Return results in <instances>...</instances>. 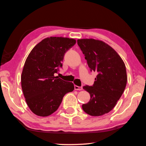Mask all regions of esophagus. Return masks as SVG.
<instances>
[{
  "instance_id": "obj_1",
  "label": "esophagus",
  "mask_w": 146,
  "mask_h": 146,
  "mask_svg": "<svg viewBox=\"0 0 146 146\" xmlns=\"http://www.w3.org/2000/svg\"><path fill=\"white\" fill-rule=\"evenodd\" d=\"M75 90L80 91L82 90V87H80V86H75Z\"/></svg>"
}]
</instances>
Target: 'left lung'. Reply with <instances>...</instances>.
Returning a JSON list of instances; mask_svg holds the SVG:
<instances>
[{"mask_svg": "<svg viewBox=\"0 0 146 146\" xmlns=\"http://www.w3.org/2000/svg\"><path fill=\"white\" fill-rule=\"evenodd\" d=\"M91 71L98 73L92 86L83 87L90 100L82 109L91 116H101L111 111L127 84L125 64L114 49L103 41L93 38L77 40Z\"/></svg>", "mask_w": 146, "mask_h": 146, "instance_id": "1", "label": "left lung"}]
</instances>
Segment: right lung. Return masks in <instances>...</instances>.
<instances>
[{
    "mask_svg": "<svg viewBox=\"0 0 146 146\" xmlns=\"http://www.w3.org/2000/svg\"><path fill=\"white\" fill-rule=\"evenodd\" d=\"M73 38L51 36L34 47L26 58L21 75L26 102L34 114L47 117L57 110L66 93L74 90L72 82L55 76L62 66L64 55L75 45Z\"/></svg>",
    "mask_w": 146,
    "mask_h": 146,
    "instance_id": "right-lung-1",
    "label": "right lung"
}]
</instances>
